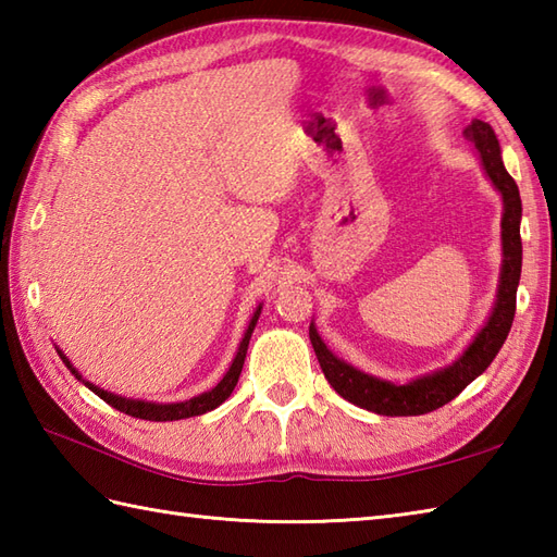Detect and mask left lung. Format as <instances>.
<instances>
[{
    "mask_svg": "<svg viewBox=\"0 0 557 557\" xmlns=\"http://www.w3.org/2000/svg\"><path fill=\"white\" fill-rule=\"evenodd\" d=\"M465 136L479 150L483 170H486L488 180L503 196V270L498 299H495L488 323L481 327V333L467 347V351L453 366H447V369L417 377V381L407 385H395L337 359L325 347L315 325L311 323L309 327L318 363H321L327 383L335 387V393L351 401V405L383 413V417H419V413H429L433 409H441L447 401H453L474 377L488 369L495 354L505 345L507 333H510L515 321L517 285L519 275H522V236H519L522 198H519L515 180L505 170L500 158V144L495 138L493 128L486 122L476 120L465 128Z\"/></svg>",
    "mask_w": 557,
    "mask_h": 557,
    "instance_id": "8db88e82",
    "label": "left lung"
}]
</instances>
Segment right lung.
Returning a JSON list of instances; mask_svg holds the SVG:
<instances>
[{
  "label": "right lung",
  "mask_w": 557,
  "mask_h": 557,
  "mask_svg": "<svg viewBox=\"0 0 557 557\" xmlns=\"http://www.w3.org/2000/svg\"><path fill=\"white\" fill-rule=\"evenodd\" d=\"M260 309H263V306H258V309H256V313H253V318H251V323H248L246 333H244L242 345H239V349H236V357H234V361H232V366H230V371L224 373L222 381H220L215 387H212V389H208V393L198 395V397H194V399H186V401H176V405H156V401H140V399H126V397H120V395H112V393H108V389H100L98 385L83 381V377L78 375V371L74 369V366H71V361L64 357V354L59 351V349H57V351H59V357H62V361L66 363V369H69L71 373H74V375L78 377V381L86 383L88 389H92V393H96L100 399L108 401L110 407L128 413V417L146 419V421H180V419L200 417V413L212 411V409L220 407L222 401L232 395V389H234L236 381H239L242 369H244L248 339H251V333H253V327H256V323H258Z\"/></svg>",
  "instance_id": "right-lung-1"
}]
</instances>
